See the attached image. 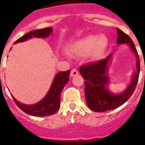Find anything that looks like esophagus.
I'll return each instance as SVG.
<instances>
[{
    "mask_svg": "<svg viewBox=\"0 0 145 145\" xmlns=\"http://www.w3.org/2000/svg\"><path fill=\"white\" fill-rule=\"evenodd\" d=\"M78 75V71L76 70V69H73V70H71V72H70V76L74 77L76 76V75Z\"/></svg>",
    "mask_w": 145,
    "mask_h": 145,
    "instance_id": "34e87169",
    "label": "esophagus"
}]
</instances>
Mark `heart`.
Masks as SVG:
<instances>
[{"label":"heart","mask_w":145,"mask_h":145,"mask_svg":"<svg viewBox=\"0 0 145 145\" xmlns=\"http://www.w3.org/2000/svg\"><path fill=\"white\" fill-rule=\"evenodd\" d=\"M107 46L105 36L89 35L77 40L72 46V51L77 56L83 57L92 52V57L98 59Z\"/></svg>","instance_id":"obj_1"}]
</instances>
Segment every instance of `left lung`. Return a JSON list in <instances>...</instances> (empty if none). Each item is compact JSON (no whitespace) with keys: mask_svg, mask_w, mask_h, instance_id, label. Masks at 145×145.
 I'll return each mask as SVG.
<instances>
[{"mask_svg":"<svg viewBox=\"0 0 145 145\" xmlns=\"http://www.w3.org/2000/svg\"><path fill=\"white\" fill-rule=\"evenodd\" d=\"M118 46L126 44L130 47L136 58V68L125 90L120 93H113L108 88L110 78L109 76V65L113 53L105 59L84 65L80 67V73L85 81V97L88 107L94 112H105L120 107L125 103L134 93L139 79L140 62L137 48L130 37L117 28Z\"/></svg>","mask_w":145,"mask_h":145,"instance_id":"8db88e82","label":"left lung"}]
</instances>
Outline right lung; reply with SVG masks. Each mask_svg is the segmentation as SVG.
Wrapping results in <instances>:
<instances>
[{
    "label": "right lung",
    "mask_w": 145,
    "mask_h": 145,
    "mask_svg": "<svg viewBox=\"0 0 145 145\" xmlns=\"http://www.w3.org/2000/svg\"><path fill=\"white\" fill-rule=\"evenodd\" d=\"M53 33L52 27H46L43 29H35L29 33H26L22 37L16 40L14 44L21 42L26 41L33 38H46ZM10 49V50H11ZM70 70L65 72H59L55 75L54 78L52 82L49 90L47 92L41 100L34 105H25L16 100V98L11 93L13 99L14 100L16 105L28 115L38 117H44L47 116H52L58 111L60 107V94L66 84L69 81V75Z\"/></svg>",
    "instance_id": "add662e5"
}]
</instances>
